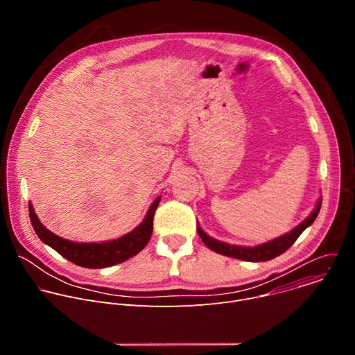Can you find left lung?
Masks as SVG:
<instances>
[{
	"label": "left lung",
	"instance_id": "8db88e82",
	"mask_svg": "<svg viewBox=\"0 0 355 355\" xmlns=\"http://www.w3.org/2000/svg\"><path fill=\"white\" fill-rule=\"evenodd\" d=\"M320 207H322V200H319V204H318L316 209L312 212V215L308 219L303 220L299 226H296L292 232H289L275 240H271L268 243L257 245V247H240V245H230L227 243L218 241L202 232V229L199 226H198V233H199L202 241L207 244V247H209L215 252H219V254L233 257L237 260H243V261H251V263L270 261V260L281 256L282 252H285L296 241V239L302 234V232L315 222V219L318 218V215L320 212Z\"/></svg>",
	"mask_w": 355,
	"mask_h": 355
}]
</instances>
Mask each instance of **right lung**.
I'll list each match as a JSON object with an SVG mask.
<instances>
[{
  "instance_id": "add662e5",
  "label": "right lung",
  "mask_w": 355,
  "mask_h": 355,
  "mask_svg": "<svg viewBox=\"0 0 355 355\" xmlns=\"http://www.w3.org/2000/svg\"><path fill=\"white\" fill-rule=\"evenodd\" d=\"M159 204L160 198L153 202L144 220L135 230L118 240L107 243H73L53 234L39 222L31 204L29 218L39 239L69 261L84 268H107L129 260L146 247L153 232V218Z\"/></svg>"
}]
</instances>
